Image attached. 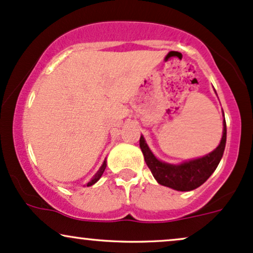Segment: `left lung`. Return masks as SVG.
Instances as JSON below:
<instances>
[{
  "instance_id": "left-lung-1",
  "label": "left lung",
  "mask_w": 253,
  "mask_h": 253,
  "mask_svg": "<svg viewBox=\"0 0 253 253\" xmlns=\"http://www.w3.org/2000/svg\"><path fill=\"white\" fill-rule=\"evenodd\" d=\"M224 114V112H222ZM226 145V122L222 121V137L220 143L210 154L198 159L188 160L179 165L163 162L154 155L143 136L139 138V147L144 161L160 185L180 192H189L200 187L218 167Z\"/></svg>"
}]
</instances>
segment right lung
Listing matches in <instances>:
<instances>
[{
  "instance_id": "add662e5",
  "label": "right lung",
  "mask_w": 253,
  "mask_h": 253,
  "mask_svg": "<svg viewBox=\"0 0 253 253\" xmlns=\"http://www.w3.org/2000/svg\"><path fill=\"white\" fill-rule=\"evenodd\" d=\"M105 168H106V160H104L103 165L100 166L99 170H98L97 173L93 175V177H92V179H91L90 181H88V182H87V185H86V186L88 187V186H92V185H94V183H96L97 181L99 180L100 177H102V175H103V173H104V170H105Z\"/></svg>"
}]
</instances>
